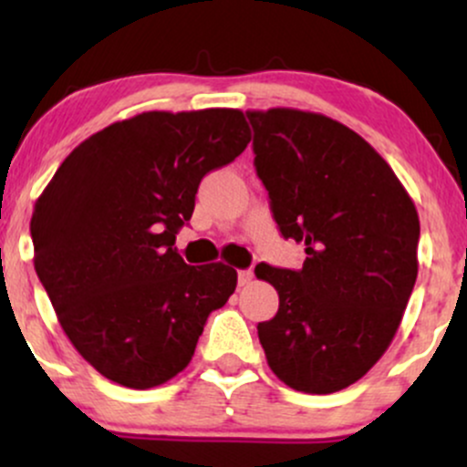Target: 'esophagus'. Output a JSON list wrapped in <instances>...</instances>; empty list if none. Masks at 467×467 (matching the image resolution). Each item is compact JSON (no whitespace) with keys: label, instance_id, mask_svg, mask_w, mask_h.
I'll use <instances>...</instances> for the list:
<instances>
[{"label":"esophagus","instance_id":"esophagus-1","mask_svg":"<svg viewBox=\"0 0 467 467\" xmlns=\"http://www.w3.org/2000/svg\"><path fill=\"white\" fill-rule=\"evenodd\" d=\"M252 278H254V275H252V270H239V285L241 287L250 285Z\"/></svg>","mask_w":467,"mask_h":467}]
</instances>
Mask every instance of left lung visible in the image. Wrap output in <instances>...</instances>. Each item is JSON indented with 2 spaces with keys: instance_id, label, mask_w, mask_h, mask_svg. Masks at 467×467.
<instances>
[{
  "instance_id": "obj_1",
  "label": "left lung",
  "mask_w": 467,
  "mask_h": 467,
  "mask_svg": "<svg viewBox=\"0 0 467 467\" xmlns=\"http://www.w3.org/2000/svg\"><path fill=\"white\" fill-rule=\"evenodd\" d=\"M254 166L301 270L254 267L278 292L259 323L267 364L289 389L336 393L367 375L389 345L417 278L420 217L398 175L342 122L314 111H245Z\"/></svg>"
}]
</instances>
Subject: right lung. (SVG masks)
<instances>
[{
	"mask_svg": "<svg viewBox=\"0 0 467 467\" xmlns=\"http://www.w3.org/2000/svg\"><path fill=\"white\" fill-rule=\"evenodd\" d=\"M252 140L241 109L142 111L83 140L35 203V270L80 356L127 389L189 367L237 270L186 265L175 234L208 171Z\"/></svg>",
	"mask_w": 467,
	"mask_h": 467,
	"instance_id": "add662e5",
	"label": "right lung"
}]
</instances>
